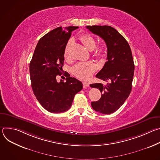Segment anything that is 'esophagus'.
<instances>
[{"label":"esophagus","instance_id":"esophagus-1","mask_svg":"<svg viewBox=\"0 0 160 160\" xmlns=\"http://www.w3.org/2000/svg\"><path fill=\"white\" fill-rule=\"evenodd\" d=\"M83 87H88V86H89V83H88V82H83Z\"/></svg>","mask_w":160,"mask_h":160}]
</instances>
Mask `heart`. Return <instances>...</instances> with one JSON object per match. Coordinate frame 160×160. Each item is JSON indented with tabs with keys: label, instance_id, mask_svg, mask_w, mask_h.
Segmentation results:
<instances>
[{
	"label": "heart",
	"instance_id": "b5f03b06",
	"mask_svg": "<svg viewBox=\"0 0 160 160\" xmlns=\"http://www.w3.org/2000/svg\"><path fill=\"white\" fill-rule=\"evenodd\" d=\"M82 43L88 51H93L96 45L95 38L89 34H83L80 38ZM72 41H69L66 44L64 56L65 58H69V50ZM105 54V48L103 45H99L94 51L93 56L96 58L101 59ZM97 69L96 64L92 61L80 62L77 63L72 68L73 73L78 78L82 80H87L91 77Z\"/></svg>",
	"mask_w": 160,
	"mask_h": 160
}]
</instances>
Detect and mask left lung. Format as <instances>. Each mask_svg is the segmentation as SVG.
Masks as SVG:
<instances>
[{
    "instance_id": "1",
    "label": "left lung",
    "mask_w": 160,
    "mask_h": 160,
    "mask_svg": "<svg viewBox=\"0 0 160 160\" xmlns=\"http://www.w3.org/2000/svg\"><path fill=\"white\" fill-rule=\"evenodd\" d=\"M86 28L101 37L107 46V61L96 77L109 83L106 85L96 83L90 86L99 88L102 93L99 101L91 102L92 108L108 115L118 109L131 92L135 69L131 49L125 38L111 27L94 25Z\"/></svg>"
}]
</instances>
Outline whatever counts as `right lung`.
Masks as SVG:
<instances>
[{
  "label": "right lung",
  "mask_w": 160,
  "mask_h": 160,
  "mask_svg": "<svg viewBox=\"0 0 160 160\" xmlns=\"http://www.w3.org/2000/svg\"><path fill=\"white\" fill-rule=\"evenodd\" d=\"M78 27H58L42 37L30 63L31 85L37 99L47 111L59 113L69 109L82 83L66 73V82L56 80L62 71L65 47Z\"/></svg>",
  "instance_id": "add662e5"
}]
</instances>
